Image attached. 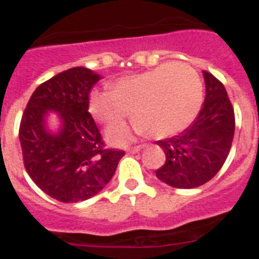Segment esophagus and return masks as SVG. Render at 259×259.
I'll use <instances>...</instances> for the list:
<instances>
[{"mask_svg":"<svg viewBox=\"0 0 259 259\" xmlns=\"http://www.w3.org/2000/svg\"><path fill=\"white\" fill-rule=\"evenodd\" d=\"M143 147H145V146H136V147H130V148H127V152H129V154H137V152L141 151Z\"/></svg>","mask_w":259,"mask_h":259,"instance_id":"esophagus-1","label":"esophagus"}]
</instances>
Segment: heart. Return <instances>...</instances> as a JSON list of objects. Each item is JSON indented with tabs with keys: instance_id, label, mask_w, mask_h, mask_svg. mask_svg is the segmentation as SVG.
I'll list each match as a JSON object with an SVG mask.
<instances>
[{
	"instance_id": "1",
	"label": "heart",
	"mask_w": 259,
	"mask_h": 259,
	"mask_svg": "<svg viewBox=\"0 0 259 259\" xmlns=\"http://www.w3.org/2000/svg\"><path fill=\"white\" fill-rule=\"evenodd\" d=\"M202 83L192 67L184 64H163L142 73L123 76L111 90H92L89 112L98 122L111 126L130 114L132 126H114L107 132L113 145L130 141L134 133L147 132L164 138L185 129L202 104Z\"/></svg>"
}]
</instances>
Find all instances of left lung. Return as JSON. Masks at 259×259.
I'll list each match as a JSON object with an SVG mask.
<instances>
[{
  "label": "left lung",
  "mask_w": 259,
  "mask_h": 259,
  "mask_svg": "<svg viewBox=\"0 0 259 259\" xmlns=\"http://www.w3.org/2000/svg\"><path fill=\"white\" fill-rule=\"evenodd\" d=\"M206 98L197 118L179 136L157 141L165 163L156 177L177 189H193L210 181L223 167L235 134V112L223 83L203 71Z\"/></svg>",
  "instance_id": "obj_1"
}]
</instances>
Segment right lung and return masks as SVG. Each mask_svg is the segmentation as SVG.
Masks as SVG:
<instances>
[{"mask_svg": "<svg viewBox=\"0 0 259 259\" xmlns=\"http://www.w3.org/2000/svg\"><path fill=\"white\" fill-rule=\"evenodd\" d=\"M102 76L87 67H71L41 83L28 100L19 126L24 168L49 197L64 203L98 194L116 172L123 151L105 148L89 112V95ZM55 111L62 126L46 125Z\"/></svg>", "mask_w": 259, "mask_h": 259, "instance_id": "right-lung-1", "label": "right lung"}]
</instances>
